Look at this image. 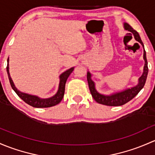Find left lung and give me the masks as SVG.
Instances as JSON below:
<instances>
[{
    "instance_id": "left-lung-1",
    "label": "left lung",
    "mask_w": 155,
    "mask_h": 155,
    "mask_svg": "<svg viewBox=\"0 0 155 155\" xmlns=\"http://www.w3.org/2000/svg\"><path fill=\"white\" fill-rule=\"evenodd\" d=\"M125 30H128V31L131 32L134 36L135 39L138 41L142 45L144 48L143 43L142 42L139 33H137L135 30L133 29L131 26L128 25L127 23L124 24ZM143 58L145 60V66H144V71H143V74L141 77L139 79V84L136 87H133L131 89H126V90L123 91L122 92H119V93H116L114 95H104L98 93L95 89V84L93 81L91 80V74L90 73L87 72V81H88L89 84V88L90 90L91 94H92V98L95 99L98 103L104 105H107V106H122V105L125 104L127 103L130 101V100L133 99L137 94L140 92V91L144 87L145 84H146V78H147L148 75V71H149V68H148V62L147 59H146V51L144 49V54H143Z\"/></svg>"
}]
</instances>
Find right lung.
Returning <instances> with one entry per match:
<instances>
[{"instance_id":"obj_1","label":"right lung","mask_w":155,"mask_h":155,"mask_svg":"<svg viewBox=\"0 0 155 155\" xmlns=\"http://www.w3.org/2000/svg\"><path fill=\"white\" fill-rule=\"evenodd\" d=\"M9 62V59L7 60V63ZM74 70V67L69 68L68 70L63 72V74L60 75V85H59V89L57 93L55 95L50 98H45V99H42V98H38L37 96H34V95H28V94L23 93V92H19L16 87L14 85L13 82H12V79H11L10 75H9V64L7 63V66H6V71H7L8 77H9V83L12 87V89L15 92V93L20 97L25 103L28 104L30 105V106L33 107H37V108H42V107H50L55 106V105L58 104L60 101L63 99V96H64V92H65V87H66V83L67 79H68V76L70 75L72 71Z\"/></svg>"}]
</instances>
